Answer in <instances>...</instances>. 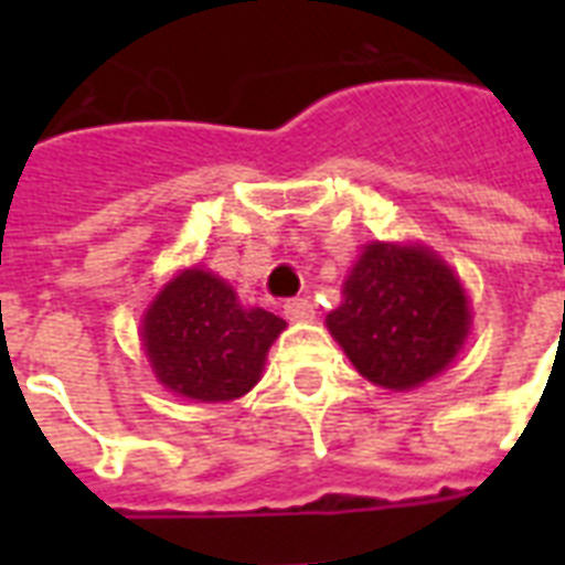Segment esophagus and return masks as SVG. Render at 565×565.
<instances>
[{"label": "esophagus", "instance_id": "obj_1", "mask_svg": "<svg viewBox=\"0 0 565 565\" xmlns=\"http://www.w3.org/2000/svg\"><path fill=\"white\" fill-rule=\"evenodd\" d=\"M284 317L290 319V322H310L313 319V305L308 299L284 301Z\"/></svg>", "mask_w": 565, "mask_h": 565}]
</instances>
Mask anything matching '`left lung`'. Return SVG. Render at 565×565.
<instances>
[{"instance_id": "obj_1", "label": "left lung", "mask_w": 565, "mask_h": 565, "mask_svg": "<svg viewBox=\"0 0 565 565\" xmlns=\"http://www.w3.org/2000/svg\"><path fill=\"white\" fill-rule=\"evenodd\" d=\"M326 319L363 377L411 390L455 361L469 331L463 287L428 248L372 243Z\"/></svg>"}]
</instances>
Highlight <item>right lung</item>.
I'll list each match as a JSON object with an SVG mask.
<instances>
[{
  "mask_svg": "<svg viewBox=\"0 0 565 565\" xmlns=\"http://www.w3.org/2000/svg\"><path fill=\"white\" fill-rule=\"evenodd\" d=\"M284 326L269 310L243 308L216 275L188 269L146 310L143 345L158 381L172 393L231 402L257 384Z\"/></svg>",
  "mask_w": 565,
  "mask_h": 565,
  "instance_id": "obj_1",
  "label": "right lung"
}]
</instances>
